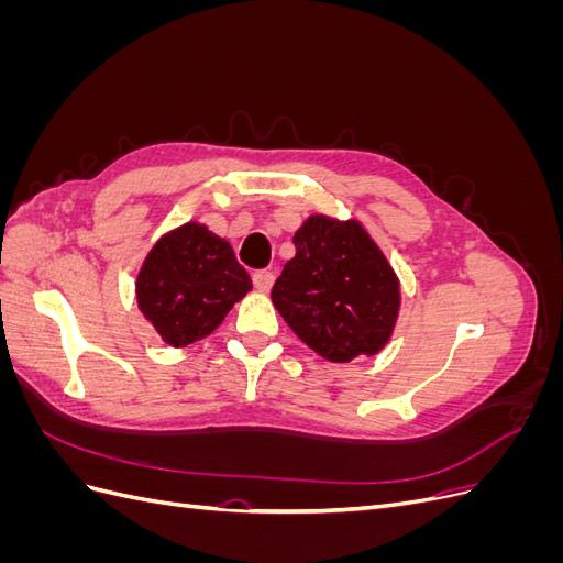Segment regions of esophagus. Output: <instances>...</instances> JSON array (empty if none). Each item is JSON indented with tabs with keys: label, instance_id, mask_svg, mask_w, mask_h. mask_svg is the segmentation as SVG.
Returning a JSON list of instances; mask_svg holds the SVG:
<instances>
[{
	"label": "esophagus",
	"instance_id": "esophagus-1",
	"mask_svg": "<svg viewBox=\"0 0 563 563\" xmlns=\"http://www.w3.org/2000/svg\"><path fill=\"white\" fill-rule=\"evenodd\" d=\"M272 284H275V275H272L269 269H255L253 272V286L258 288V291L267 294L269 288H272Z\"/></svg>",
	"mask_w": 563,
	"mask_h": 563
}]
</instances>
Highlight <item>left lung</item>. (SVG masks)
Listing matches in <instances>:
<instances>
[{
	"label": "left lung",
	"mask_w": 563,
	"mask_h": 563,
	"mask_svg": "<svg viewBox=\"0 0 563 563\" xmlns=\"http://www.w3.org/2000/svg\"><path fill=\"white\" fill-rule=\"evenodd\" d=\"M296 255L272 286L291 331L323 360L378 354L399 317V279L356 220L310 216L294 236Z\"/></svg>",
	"instance_id": "8db88e82"
}]
</instances>
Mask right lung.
Segmentation results:
<instances>
[{
    "label": "right lung",
    "mask_w": 563,
    "mask_h": 563,
    "mask_svg": "<svg viewBox=\"0 0 563 563\" xmlns=\"http://www.w3.org/2000/svg\"><path fill=\"white\" fill-rule=\"evenodd\" d=\"M251 286L225 240L207 225L185 223L147 253L135 298L164 343L185 347L213 333Z\"/></svg>",
    "instance_id": "add662e5"
}]
</instances>
